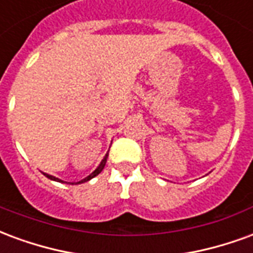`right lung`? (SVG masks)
Returning <instances> with one entry per match:
<instances>
[{"mask_svg": "<svg viewBox=\"0 0 253 253\" xmlns=\"http://www.w3.org/2000/svg\"><path fill=\"white\" fill-rule=\"evenodd\" d=\"M107 157H108V153L105 154V156H104V159L101 160V163H100V164H99V167H97V168H96V169H94L93 172H92V173H90V175L86 176V177H85V179H83V180L77 181V183H76V184H81V183H85V181H88V180H90V179H93L94 176H97V175H99L100 172H101V170L104 169L105 163H107ZM44 176H46V177H48V179H50V180H54V181H61V183H65V181L61 180V179H58V177H55V176L48 175V173H44ZM72 184H74V183H72Z\"/></svg>", "mask_w": 253, "mask_h": 253, "instance_id": "add662e5", "label": "right lung"}]
</instances>
